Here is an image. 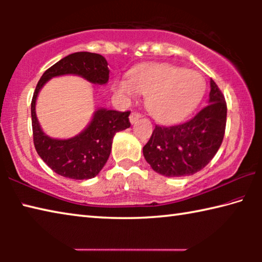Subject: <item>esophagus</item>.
I'll return each instance as SVG.
<instances>
[{
  "mask_svg": "<svg viewBox=\"0 0 262 262\" xmlns=\"http://www.w3.org/2000/svg\"><path fill=\"white\" fill-rule=\"evenodd\" d=\"M141 118V114L137 113V112H133L130 115H129V121L130 123H135L139 119Z\"/></svg>",
  "mask_w": 262,
  "mask_h": 262,
  "instance_id": "obj_1",
  "label": "esophagus"
}]
</instances>
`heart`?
<instances>
[{"mask_svg":"<svg viewBox=\"0 0 262 262\" xmlns=\"http://www.w3.org/2000/svg\"><path fill=\"white\" fill-rule=\"evenodd\" d=\"M205 79L194 70L171 64H144L129 73L128 79H115L112 90L125 100L135 92L145 97L151 117L162 123H172L185 118L205 94Z\"/></svg>","mask_w":262,"mask_h":262,"instance_id":"1","label":"heart"}]
</instances>
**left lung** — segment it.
I'll return each instance as SVG.
<instances>
[{"mask_svg":"<svg viewBox=\"0 0 262 262\" xmlns=\"http://www.w3.org/2000/svg\"><path fill=\"white\" fill-rule=\"evenodd\" d=\"M227 123V103L210 79L208 105L190 120L156 126L143 156L154 171L165 177H185L202 170L220 149Z\"/></svg>","mask_w":262,"mask_h":262,"instance_id":"obj_1","label":"left lung"}]
</instances>
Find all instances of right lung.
<instances>
[{"label": "right lung", "instance_id": "obj_1", "mask_svg": "<svg viewBox=\"0 0 262 262\" xmlns=\"http://www.w3.org/2000/svg\"><path fill=\"white\" fill-rule=\"evenodd\" d=\"M76 75L92 84L108 82L110 69L105 57L96 53L77 52L61 59L39 79L31 103L33 142L39 156L55 173L75 180L96 177L107 162L112 141L118 132L130 127V112L97 108L91 121L79 134L69 139H53L42 130L35 114V103L42 86L53 77Z\"/></svg>", "mask_w": 262, "mask_h": 262}]
</instances>
